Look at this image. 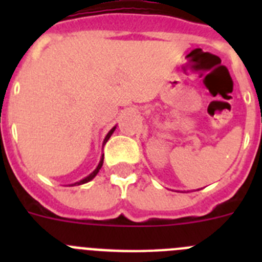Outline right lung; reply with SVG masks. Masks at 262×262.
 Listing matches in <instances>:
<instances>
[{"label":"right lung","mask_w":262,"mask_h":262,"mask_svg":"<svg viewBox=\"0 0 262 262\" xmlns=\"http://www.w3.org/2000/svg\"><path fill=\"white\" fill-rule=\"evenodd\" d=\"M114 129H115V127H114V128H111V129H110V133H108L107 135H106V138H105V142H103V143H106V142H107V140H108V138H110V136H111V134L114 133ZM102 164H103V156H102V159H101V161H99V164H98V166H97V169H96V170H94L93 173H90V174L86 178H84V180H81L80 182H76V184H72V185H81V184H85V182H89L90 180H93V178L96 177V176H97V173L99 172V169H101V166H102Z\"/></svg>","instance_id":"right-lung-1"}]
</instances>
